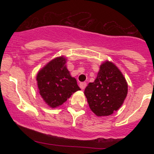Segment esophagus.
<instances>
[{"label": "esophagus", "mask_w": 154, "mask_h": 154, "mask_svg": "<svg viewBox=\"0 0 154 154\" xmlns=\"http://www.w3.org/2000/svg\"><path fill=\"white\" fill-rule=\"evenodd\" d=\"M80 87L81 89H84V88L86 87V83H85V82H83V83H80Z\"/></svg>", "instance_id": "1"}]
</instances>
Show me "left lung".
<instances>
[{
    "instance_id": "obj_1",
    "label": "left lung",
    "mask_w": 154,
    "mask_h": 154,
    "mask_svg": "<svg viewBox=\"0 0 154 154\" xmlns=\"http://www.w3.org/2000/svg\"><path fill=\"white\" fill-rule=\"evenodd\" d=\"M128 91L125 77L117 66L106 61L100 65L93 83L85 88L88 106L97 116H108L123 104Z\"/></svg>"
}]
</instances>
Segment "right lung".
<instances>
[{"instance_id": "obj_1", "label": "right lung", "mask_w": 154, "mask_h": 154, "mask_svg": "<svg viewBox=\"0 0 154 154\" xmlns=\"http://www.w3.org/2000/svg\"><path fill=\"white\" fill-rule=\"evenodd\" d=\"M66 58L59 57L50 61L36 76L39 94L51 108L60 106L73 93L80 90L77 80L66 68Z\"/></svg>"}]
</instances>
